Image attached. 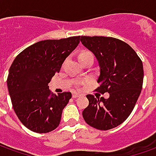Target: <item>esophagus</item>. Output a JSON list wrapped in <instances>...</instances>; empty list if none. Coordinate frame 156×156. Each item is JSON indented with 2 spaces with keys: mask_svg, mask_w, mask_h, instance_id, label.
<instances>
[{
  "mask_svg": "<svg viewBox=\"0 0 156 156\" xmlns=\"http://www.w3.org/2000/svg\"><path fill=\"white\" fill-rule=\"evenodd\" d=\"M78 96H80V95L78 93H77V92H73V98H77Z\"/></svg>",
  "mask_w": 156,
  "mask_h": 156,
  "instance_id": "34e87169",
  "label": "esophagus"
}]
</instances>
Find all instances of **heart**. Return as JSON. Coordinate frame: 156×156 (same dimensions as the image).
<instances>
[{"label":"heart","mask_w":156,"mask_h":156,"mask_svg":"<svg viewBox=\"0 0 156 156\" xmlns=\"http://www.w3.org/2000/svg\"><path fill=\"white\" fill-rule=\"evenodd\" d=\"M88 55H92L91 52H90V51H83V52H81L80 54H79L78 58H79V60H81L82 59H83L84 57H86V56H88Z\"/></svg>","instance_id":"1"}]
</instances>
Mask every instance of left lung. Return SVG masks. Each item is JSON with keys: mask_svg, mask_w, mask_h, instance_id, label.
<instances>
[{"mask_svg": "<svg viewBox=\"0 0 156 156\" xmlns=\"http://www.w3.org/2000/svg\"><path fill=\"white\" fill-rule=\"evenodd\" d=\"M84 47L96 56L100 66L96 90L109 93V97L87 95L89 105L83 111L85 122L98 130L107 131L122 124L131 114L140 96L144 67L134 49L116 38L81 37Z\"/></svg>", "mask_w": 156, "mask_h": 156, "instance_id": "left-lung-1", "label": "left lung"}]
</instances>
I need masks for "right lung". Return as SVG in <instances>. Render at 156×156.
<instances>
[{
	"label": "right lung",
	"instance_id": "1",
	"mask_svg": "<svg viewBox=\"0 0 156 156\" xmlns=\"http://www.w3.org/2000/svg\"><path fill=\"white\" fill-rule=\"evenodd\" d=\"M79 40L80 37H71L36 42L19 54L11 65L7 83L12 108L30 131L47 133L59 126L72 93L52 94L48 83Z\"/></svg>",
	"mask_w": 156,
	"mask_h": 156
}]
</instances>
